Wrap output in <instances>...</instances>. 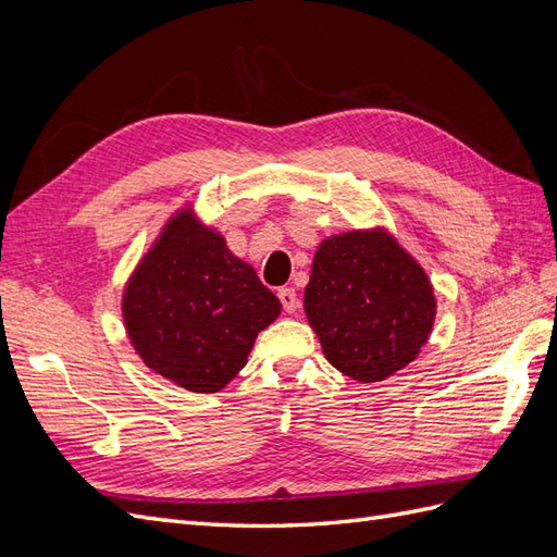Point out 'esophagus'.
<instances>
[{
  "instance_id": "34e87169",
  "label": "esophagus",
  "mask_w": 557,
  "mask_h": 557,
  "mask_svg": "<svg viewBox=\"0 0 557 557\" xmlns=\"http://www.w3.org/2000/svg\"><path fill=\"white\" fill-rule=\"evenodd\" d=\"M278 299H281L285 313H295L299 309V299H297L295 288H278Z\"/></svg>"
}]
</instances>
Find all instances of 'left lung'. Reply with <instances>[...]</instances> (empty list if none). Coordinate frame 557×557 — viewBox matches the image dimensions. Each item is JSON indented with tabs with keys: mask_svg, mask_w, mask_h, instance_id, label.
<instances>
[{
	"mask_svg": "<svg viewBox=\"0 0 557 557\" xmlns=\"http://www.w3.org/2000/svg\"><path fill=\"white\" fill-rule=\"evenodd\" d=\"M305 311L330 364L374 383L416 360L436 299L423 267L391 234L346 232L318 246Z\"/></svg>",
	"mask_w": 557,
	"mask_h": 557,
	"instance_id": "obj_1",
	"label": "left lung"
}]
</instances>
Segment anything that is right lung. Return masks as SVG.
I'll return each instance as SVG.
<instances>
[{"mask_svg":"<svg viewBox=\"0 0 557 557\" xmlns=\"http://www.w3.org/2000/svg\"><path fill=\"white\" fill-rule=\"evenodd\" d=\"M278 313L256 269L190 211L166 223L123 297L129 342L146 367L190 393L225 387Z\"/></svg>","mask_w":557,"mask_h":557,"instance_id":"obj_1","label":"right lung"}]
</instances>
